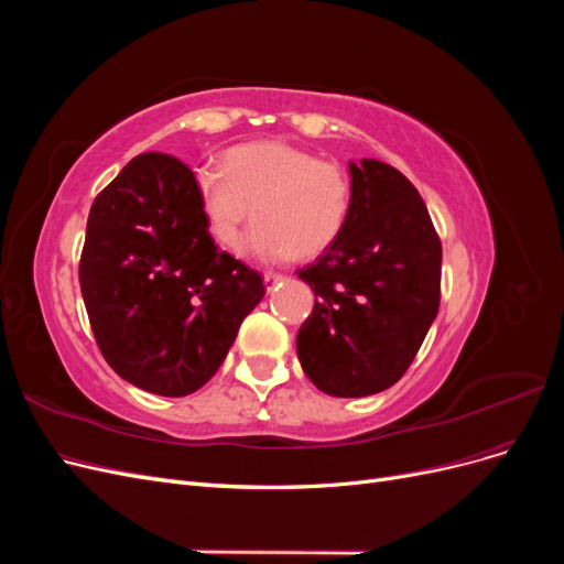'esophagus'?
<instances>
[{
  "label": "esophagus",
  "mask_w": 564,
  "mask_h": 564,
  "mask_svg": "<svg viewBox=\"0 0 564 564\" xmlns=\"http://www.w3.org/2000/svg\"><path fill=\"white\" fill-rule=\"evenodd\" d=\"M282 280H284V278H282V275H278V272H265V275H263V282H265V289H268V292H272V289H275Z\"/></svg>",
  "instance_id": "1"
}]
</instances>
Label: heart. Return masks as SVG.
<instances>
[{
    "label": "heart",
    "instance_id": "b5f03b06",
    "mask_svg": "<svg viewBox=\"0 0 564 564\" xmlns=\"http://www.w3.org/2000/svg\"><path fill=\"white\" fill-rule=\"evenodd\" d=\"M199 209L214 242L242 247L253 214L251 251L263 261L286 256L313 259L346 228L352 187L346 169L289 143L230 148L224 164H204L195 174Z\"/></svg>",
    "mask_w": 564,
    "mask_h": 564
}]
</instances>
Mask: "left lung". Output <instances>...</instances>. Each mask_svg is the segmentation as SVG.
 <instances>
[{
  "mask_svg": "<svg viewBox=\"0 0 564 564\" xmlns=\"http://www.w3.org/2000/svg\"><path fill=\"white\" fill-rule=\"evenodd\" d=\"M338 240L299 270L315 305L301 324V367L322 392L365 398L398 383L440 308L442 245L416 187L379 160L350 164Z\"/></svg>",
  "mask_w": 564,
  "mask_h": 564,
  "instance_id": "obj_1",
  "label": "left lung"
}]
</instances>
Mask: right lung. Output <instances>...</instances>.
I'll use <instances>...</instances> for the list:
<instances>
[{
    "label": "right lung",
    "instance_id": "right-lung-1",
    "mask_svg": "<svg viewBox=\"0 0 564 564\" xmlns=\"http://www.w3.org/2000/svg\"><path fill=\"white\" fill-rule=\"evenodd\" d=\"M79 286L106 362L164 398L214 377L265 294L261 272L212 240L191 166L164 152L133 158L96 195Z\"/></svg>",
    "mask_w": 564,
    "mask_h": 564
}]
</instances>
